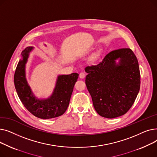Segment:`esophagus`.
<instances>
[{
	"instance_id": "esophagus-1",
	"label": "esophagus",
	"mask_w": 157,
	"mask_h": 157,
	"mask_svg": "<svg viewBox=\"0 0 157 157\" xmlns=\"http://www.w3.org/2000/svg\"><path fill=\"white\" fill-rule=\"evenodd\" d=\"M85 77V74L84 73V72H81L80 74H79V78H81V79H83Z\"/></svg>"
}]
</instances>
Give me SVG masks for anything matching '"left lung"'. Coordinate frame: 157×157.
Instances as JSON below:
<instances>
[{
  "mask_svg": "<svg viewBox=\"0 0 157 157\" xmlns=\"http://www.w3.org/2000/svg\"><path fill=\"white\" fill-rule=\"evenodd\" d=\"M118 58L120 62L117 64ZM85 70L88 73L85 83L98 114L114 118L130 109L141 84L138 61L131 49L112 51L100 62L86 66Z\"/></svg>",
  "mask_w": 157,
  "mask_h": 157,
  "instance_id": "1",
  "label": "left lung"
}]
</instances>
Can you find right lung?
Segmentation results:
<instances>
[{
  "label": "right lung",
  "instance_id": "1",
  "mask_svg": "<svg viewBox=\"0 0 157 157\" xmlns=\"http://www.w3.org/2000/svg\"><path fill=\"white\" fill-rule=\"evenodd\" d=\"M32 47H28L21 53L22 59L16 67L14 83L16 92L25 108L34 116L41 119L60 117L67 110L71 97L79 74L72 73L58 78L52 95L48 99L39 100L32 95L25 79V67Z\"/></svg>",
  "mask_w": 157,
  "mask_h": 157
}]
</instances>
